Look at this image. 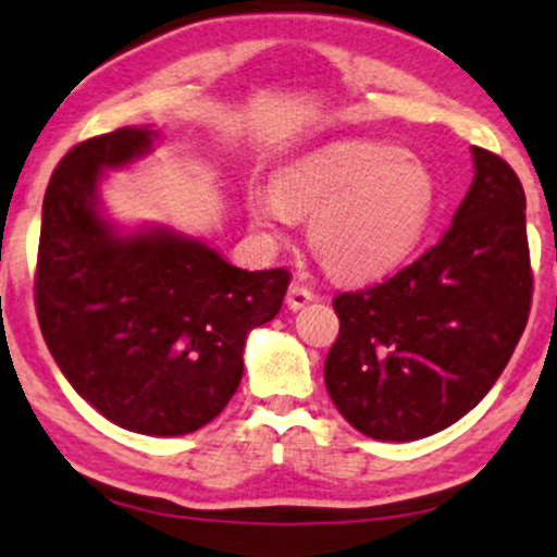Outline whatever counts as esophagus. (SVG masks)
<instances>
[{"label": "esophagus", "instance_id": "34e87169", "mask_svg": "<svg viewBox=\"0 0 557 557\" xmlns=\"http://www.w3.org/2000/svg\"><path fill=\"white\" fill-rule=\"evenodd\" d=\"M311 300H317V293L308 290L306 285L293 283L290 290H287V308H293V311H298V308H304L306 304H311Z\"/></svg>", "mask_w": 557, "mask_h": 557}]
</instances>
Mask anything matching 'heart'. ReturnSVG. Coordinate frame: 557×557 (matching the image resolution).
Instances as JSON below:
<instances>
[{
    "instance_id": "1",
    "label": "heart",
    "mask_w": 557,
    "mask_h": 557,
    "mask_svg": "<svg viewBox=\"0 0 557 557\" xmlns=\"http://www.w3.org/2000/svg\"><path fill=\"white\" fill-rule=\"evenodd\" d=\"M435 202L420 158L381 143H343L277 173L272 194L251 191L249 214L277 233L308 218V244L337 277L381 274L412 249Z\"/></svg>"
}]
</instances>
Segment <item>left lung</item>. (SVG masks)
Masks as SVG:
<instances>
[{
    "label": "left lung",
    "instance_id": "left-lung-1",
    "mask_svg": "<svg viewBox=\"0 0 557 557\" xmlns=\"http://www.w3.org/2000/svg\"><path fill=\"white\" fill-rule=\"evenodd\" d=\"M472 186L438 244L384 283L334 298L326 392L376 441H418L465 418L527 326L524 189L495 152L472 147Z\"/></svg>",
    "mask_w": 557,
    "mask_h": 557
}]
</instances>
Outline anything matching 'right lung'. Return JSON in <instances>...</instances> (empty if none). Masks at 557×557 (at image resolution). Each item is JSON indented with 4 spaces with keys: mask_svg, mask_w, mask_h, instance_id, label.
Instances as JSON below:
<instances>
[{
    "mask_svg": "<svg viewBox=\"0 0 557 557\" xmlns=\"http://www.w3.org/2000/svg\"><path fill=\"white\" fill-rule=\"evenodd\" d=\"M156 132L124 126L72 147L44 197L36 313L72 388L106 420L184 435L225 410L253 326L277 317L290 272H246L171 227L122 233L98 184L150 152Z\"/></svg>",
    "mask_w": 557,
    "mask_h": 557,
    "instance_id": "add662e5",
    "label": "right lung"
}]
</instances>
